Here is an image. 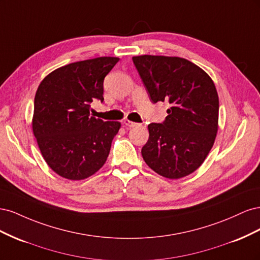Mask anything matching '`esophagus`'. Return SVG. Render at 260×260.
Here are the masks:
<instances>
[{
  "mask_svg": "<svg viewBox=\"0 0 260 260\" xmlns=\"http://www.w3.org/2000/svg\"><path fill=\"white\" fill-rule=\"evenodd\" d=\"M123 124L125 125V127H128V128H133V127H137V125H138V123L133 122V121H130V120H124Z\"/></svg>",
  "mask_w": 260,
  "mask_h": 260,
  "instance_id": "esophagus-1",
  "label": "esophagus"
}]
</instances>
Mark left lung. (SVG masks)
Listing matches in <instances>:
<instances>
[{
    "label": "left lung",
    "mask_w": 260,
    "mask_h": 260,
    "mask_svg": "<svg viewBox=\"0 0 260 260\" xmlns=\"http://www.w3.org/2000/svg\"><path fill=\"white\" fill-rule=\"evenodd\" d=\"M133 62L153 103L168 102L162 123H149L142 147L147 166L168 179L191 175L215 143L219 98L214 81L185 58L161 55L133 56Z\"/></svg>",
    "instance_id": "1"
}]
</instances>
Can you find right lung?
<instances>
[{
	"label": "right lung",
	"mask_w": 260,
	"mask_h": 260,
	"mask_svg": "<svg viewBox=\"0 0 260 260\" xmlns=\"http://www.w3.org/2000/svg\"><path fill=\"white\" fill-rule=\"evenodd\" d=\"M118 60L103 56L72 62L53 70L38 86L32 131L45 162L62 178H89L107 159L121 123L91 116L90 103L104 101V78Z\"/></svg>",
	"instance_id": "obj_1"
}]
</instances>
